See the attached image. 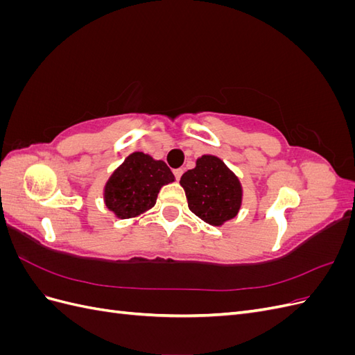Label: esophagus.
Returning a JSON list of instances; mask_svg holds the SVG:
<instances>
[{
    "mask_svg": "<svg viewBox=\"0 0 355 355\" xmlns=\"http://www.w3.org/2000/svg\"><path fill=\"white\" fill-rule=\"evenodd\" d=\"M182 173H184V168H175V170H173V175H175L176 180H179V179H180Z\"/></svg>",
    "mask_w": 355,
    "mask_h": 355,
    "instance_id": "34e87169",
    "label": "esophagus"
}]
</instances>
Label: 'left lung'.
<instances>
[{"label": "left lung", "mask_w": 355, "mask_h": 355, "mask_svg": "<svg viewBox=\"0 0 355 355\" xmlns=\"http://www.w3.org/2000/svg\"><path fill=\"white\" fill-rule=\"evenodd\" d=\"M188 207L200 219L220 227L237 216L241 207L243 188L239 178L214 155H202L194 168L180 178Z\"/></svg>", "instance_id": "8db88e82"}]
</instances>
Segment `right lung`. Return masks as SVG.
Wrapping results in <instances>:
<instances>
[{"label": "right lung", "instance_id": "obj_1", "mask_svg": "<svg viewBox=\"0 0 355 355\" xmlns=\"http://www.w3.org/2000/svg\"><path fill=\"white\" fill-rule=\"evenodd\" d=\"M173 180L164 161L133 153L106 182L103 200L116 218H135L154 207L159 189Z\"/></svg>", "mask_w": 355, "mask_h": 355}]
</instances>
